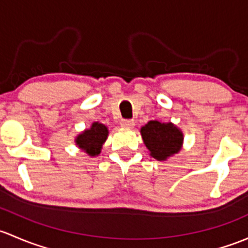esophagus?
I'll return each mask as SVG.
<instances>
[{"instance_id": "obj_1", "label": "esophagus", "mask_w": 248, "mask_h": 248, "mask_svg": "<svg viewBox=\"0 0 248 248\" xmlns=\"http://www.w3.org/2000/svg\"><path fill=\"white\" fill-rule=\"evenodd\" d=\"M121 125L123 127H126V129H131V127L135 126V122L132 119H123L121 122Z\"/></svg>"}]
</instances>
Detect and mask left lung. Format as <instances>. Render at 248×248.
<instances>
[{
	"label": "left lung",
	"mask_w": 248,
	"mask_h": 248,
	"mask_svg": "<svg viewBox=\"0 0 248 248\" xmlns=\"http://www.w3.org/2000/svg\"><path fill=\"white\" fill-rule=\"evenodd\" d=\"M141 135L150 156L157 161H165L179 153L183 145V132L172 123L150 121L141 127Z\"/></svg>",
	"instance_id": "obj_1"
}]
</instances>
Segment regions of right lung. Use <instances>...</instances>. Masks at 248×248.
Listing matches in <instances>:
<instances>
[{"label": "right lung", "instance_id": "1", "mask_svg": "<svg viewBox=\"0 0 248 248\" xmlns=\"http://www.w3.org/2000/svg\"><path fill=\"white\" fill-rule=\"evenodd\" d=\"M108 136V129L99 122H94L89 129L81 132L75 139V143L81 150L89 156H98L101 152L103 144Z\"/></svg>", "mask_w": 248, "mask_h": 248}]
</instances>
